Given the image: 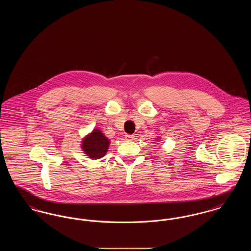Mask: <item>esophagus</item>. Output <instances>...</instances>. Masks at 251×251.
I'll use <instances>...</instances> for the list:
<instances>
[{
	"mask_svg": "<svg viewBox=\"0 0 251 251\" xmlns=\"http://www.w3.org/2000/svg\"><path fill=\"white\" fill-rule=\"evenodd\" d=\"M125 138H126L127 140H134V139H135V136L132 135V134H126V135H125Z\"/></svg>",
	"mask_w": 251,
	"mask_h": 251,
	"instance_id": "obj_1",
	"label": "esophagus"
}]
</instances>
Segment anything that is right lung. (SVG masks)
Returning a JSON list of instances; mask_svg holds the SVG:
<instances>
[{
    "label": "right lung",
    "mask_w": 251,
    "mask_h": 251,
    "mask_svg": "<svg viewBox=\"0 0 251 251\" xmlns=\"http://www.w3.org/2000/svg\"><path fill=\"white\" fill-rule=\"evenodd\" d=\"M110 140L99 129H94L84 136L81 147L84 154L92 159H100L106 154Z\"/></svg>",
    "instance_id": "add662e5"
}]
</instances>
